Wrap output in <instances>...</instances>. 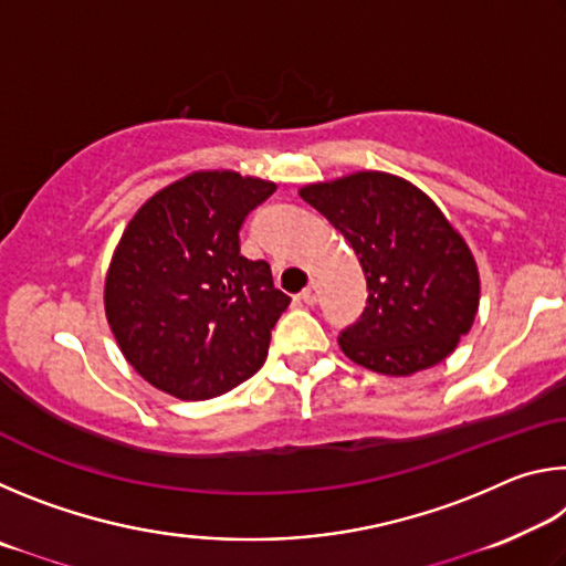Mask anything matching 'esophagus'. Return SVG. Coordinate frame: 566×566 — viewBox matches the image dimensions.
<instances>
[{"mask_svg": "<svg viewBox=\"0 0 566 566\" xmlns=\"http://www.w3.org/2000/svg\"><path fill=\"white\" fill-rule=\"evenodd\" d=\"M300 296H302L304 304H310V306L317 304V302H319V284H317V282H310V284L304 286Z\"/></svg>", "mask_w": 566, "mask_h": 566, "instance_id": "34e87169", "label": "esophagus"}]
</instances>
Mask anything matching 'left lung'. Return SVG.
Masks as SVG:
<instances>
[{"instance_id": "obj_1", "label": "left lung", "mask_w": 566, "mask_h": 566, "mask_svg": "<svg viewBox=\"0 0 566 566\" xmlns=\"http://www.w3.org/2000/svg\"><path fill=\"white\" fill-rule=\"evenodd\" d=\"M300 197L339 229L367 276V306L339 334L342 352L389 377L449 357L474 324L479 272L432 199L387 171L306 185Z\"/></svg>"}]
</instances>
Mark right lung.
I'll list each match as a JSON object with an SVG mask.
<instances>
[{
    "mask_svg": "<svg viewBox=\"0 0 566 566\" xmlns=\"http://www.w3.org/2000/svg\"><path fill=\"white\" fill-rule=\"evenodd\" d=\"M274 181L195 171L139 207L114 249L104 312L114 339L151 387L212 399L262 369L290 296L264 260L239 254L247 214Z\"/></svg>",
    "mask_w": 566,
    "mask_h": 566,
    "instance_id": "1",
    "label": "right lung"
}]
</instances>
